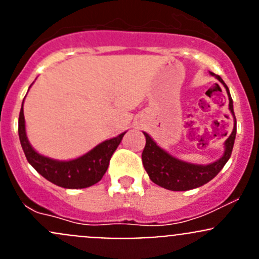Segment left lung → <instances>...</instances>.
Listing matches in <instances>:
<instances>
[{"label":"left lung","mask_w":259,"mask_h":259,"mask_svg":"<svg viewBox=\"0 0 259 259\" xmlns=\"http://www.w3.org/2000/svg\"><path fill=\"white\" fill-rule=\"evenodd\" d=\"M210 75L215 77L226 88L229 100V111L233 115L234 119L233 130H232L231 135L224 142L223 155L218 160L205 164V165L204 164L188 163V161L180 160V159L169 154L168 151L164 150L163 148H160V146L156 144L148 133L143 132L146 139L145 148L142 154L143 165H144L146 173H148L151 182L158 184L159 187L165 188V189L169 190H174V192H184V190H190L194 189V188L202 187V185L210 182L223 169L228 159L231 158L237 134V121L236 116H234L233 100H232L228 86L226 85L223 79L219 75L213 74V72H210Z\"/></svg>","instance_id":"1"}]
</instances>
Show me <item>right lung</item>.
<instances>
[{
  "label": "right lung",
  "mask_w": 259,
  "mask_h": 259,
  "mask_svg": "<svg viewBox=\"0 0 259 259\" xmlns=\"http://www.w3.org/2000/svg\"><path fill=\"white\" fill-rule=\"evenodd\" d=\"M125 133L100 143L79 158L71 160H57L37 153L28 142L23 115V101L18 116V137L27 161L44 178L66 189H81L100 182L108 170L111 156Z\"/></svg>",
  "instance_id": "add662e5"
}]
</instances>
